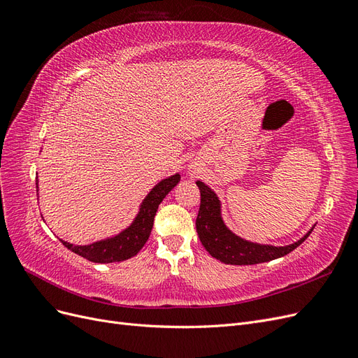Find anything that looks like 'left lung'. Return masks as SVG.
<instances>
[{"label": "left lung", "mask_w": 358, "mask_h": 358, "mask_svg": "<svg viewBox=\"0 0 358 358\" xmlns=\"http://www.w3.org/2000/svg\"><path fill=\"white\" fill-rule=\"evenodd\" d=\"M196 183L201 199L196 221L200 242L213 258L225 264L251 266L284 257L305 242L315 227L313 225L297 242L285 246L246 241L227 227L222 218V204L216 192L201 180H197Z\"/></svg>", "instance_id": "8db88e82"}]
</instances>
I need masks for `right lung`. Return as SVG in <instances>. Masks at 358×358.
Returning a JSON list of instances; mask_svg holds the SVG:
<instances>
[{
  "mask_svg": "<svg viewBox=\"0 0 358 358\" xmlns=\"http://www.w3.org/2000/svg\"><path fill=\"white\" fill-rule=\"evenodd\" d=\"M179 180V173H175L173 176L159 180L157 185L148 192V196L143 199V201L140 203L138 212L134 216L133 222L117 234L106 237V239L96 241L90 245H73L70 242L59 239L61 243L67 249H70L71 252L90 259L92 263L100 264L125 262V259L137 255V252L145 246L146 241L149 239L150 231H152L154 218L159 203L178 185ZM36 182L38 191V180Z\"/></svg>",
  "mask_w": 358,
  "mask_h": 358,
  "instance_id": "add662e5",
  "label": "right lung"
}]
</instances>
